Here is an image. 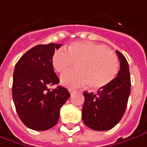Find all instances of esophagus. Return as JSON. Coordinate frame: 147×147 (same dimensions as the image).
Listing matches in <instances>:
<instances>
[{"mask_svg": "<svg viewBox=\"0 0 147 147\" xmlns=\"http://www.w3.org/2000/svg\"><path fill=\"white\" fill-rule=\"evenodd\" d=\"M68 91H69L70 94H72L74 92H75V90H74V89H71V88H69V89H68Z\"/></svg>", "mask_w": 147, "mask_h": 147, "instance_id": "obj_1", "label": "esophagus"}]
</instances>
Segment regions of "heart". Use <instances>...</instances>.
Instances as JSON below:
<instances>
[{
  "label": "heart",
  "mask_w": 147,
  "mask_h": 147,
  "mask_svg": "<svg viewBox=\"0 0 147 147\" xmlns=\"http://www.w3.org/2000/svg\"><path fill=\"white\" fill-rule=\"evenodd\" d=\"M76 63V70L63 74L61 84L67 88L88 86L97 89L113 80L118 72L117 56L105 46L88 41L74 42L63 49L56 50L51 63L58 73H63Z\"/></svg>",
  "instance_id": "heart-1"
}]
</instances>
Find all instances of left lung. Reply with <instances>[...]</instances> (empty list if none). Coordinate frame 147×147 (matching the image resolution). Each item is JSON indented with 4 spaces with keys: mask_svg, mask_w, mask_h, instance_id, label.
Listing matches in <instances>:
<instances>
[{
    "mask_svg": "<svg viewBox=\"0 0 147 147\" xmlns=\"http://www.w3.org/2000/svg\"><path fill=\"white\" fill-rule=\"evenodd\" d=\"M120 62L117 76L97 93L84 92V103L82 109L84 123L93 130L104 131L113 128L122 118L130 94V76L128 62L123 55L116 51Z\"/></svg>",
    "mask_w": 147,
    "mask_h": 147,
    "instance_id": "obj_1",
    "label": "left lung"
}]
</instances>
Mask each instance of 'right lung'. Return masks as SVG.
Listing matches in <instances>:
<instances>
[{"instance_id":"right-lung-1","label":"right lung","mask_w":147,"mask_h":147,"mask_svg":"<svg viewBox=\"0 0 147 147\" xmlns=\"http://www.w3.org/2000/svg\"><path fill=\"white\" fill-rule=\"evenodd\" d=\"M62 44L38 45L26 52L16 63L12 87L18 117L28 128L43 131L56 125L61 107L69 98L67 88L58 86L51 59Z\"/></svg>"}]
</instances>
